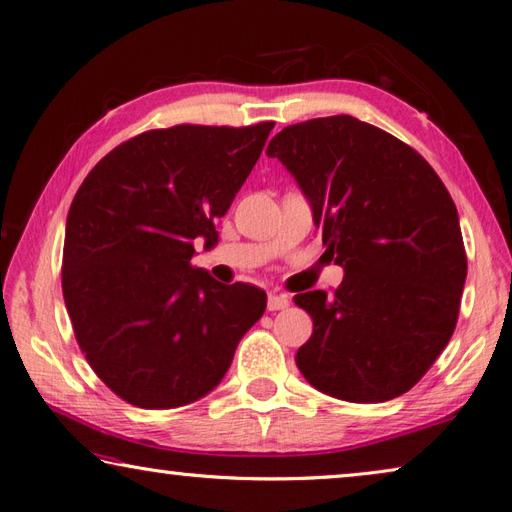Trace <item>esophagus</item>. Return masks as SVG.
I'll return each mask as SVG.
<instances>
[{
	"label": "esophagus",
	"mask_w": 512,
	"mask_h": 512,
	"mask_svg": "<svg viewBox=\"0 0 512 512\" xmlns=\"http://www.w3.org/2000/svg\"><path fill=\"white\" fill-rule=\"evenodd\" d=\"M290 305V296L288 294H279V292H270L268 294V312H277L285 310Z\"/></svg>",
	"instance_id": "1"
}]
</instances>
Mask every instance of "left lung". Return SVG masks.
Returning a JSON list of instances; mask_svg holds the SVG:
<instances>
[{
	"label": "left lung",
	"instance_id": "left-lung-1",
	"mask_svg": "<svg viewBox=\"0 0 512 512\" xmlns=\"http://www.w3.org/2000/svg\"><path fill=\"white\" fill-rule=\"evenodd\" d=\"M310 200L334 294L294 303L312 316L296 366L316 390L353 403L408 392L454 334L467 253L447 187L417 150L351 115L283 128L266 148Z\"/></svg>",
	"mask_w": 512,
	"mask_h": 512
}]
</instances>
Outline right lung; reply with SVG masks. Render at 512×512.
I'll return each instance as SVG.
<instances>
[{
  "instance_id": "1",
  "label": "right lung",
  "mask_w": 512,
  "mask_h": 512,
  "mask_svg": "<svg viewBox=\"0 0 512 512\" xmlns=\"http://www.w3.org/2000/svg\"><path fill=\"white\" fill-rule=\"evenodd\" d=\"M272 122L148 130L95 165L69 207L63 296L87 362L137 408L185 406L227 375L266 292L194 268V240L251 174Z\"/></svg>"
}]
</instances>
